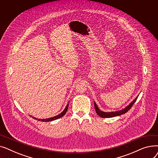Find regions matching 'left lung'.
Returning a JSON list of instances; mask_svg holds the SVG:
<instances>
[{"label": "left lung", "mask_w": 158, "mask_h": 158, "mask_svg": "<svg viewBox=\"0 0 158 158\" xmlns=\"http://www.w3.org/2000/svg\"><path fill=\"white\" fill-rule=\"evenodd\" d=\"M137 98H138V97H136L135 100L132 101V102H131L130 103V104H129V106H127L126 107H125V108H123V110H120V111H114V112H104V111H101L100 110L98 109V107L97 105L96 104L95 102H94L95 109L97 114L98 116H100V117H102V118H111V117H116V116H119V115H121V114H123L124 113H127L131 108V107L132 106V105L135 104V102L136 101Z\"/></svg>", "instance_id": "left-lung-1"}]
</instances>
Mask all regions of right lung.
Here are the masks:
<instances>
[{"label": "right lung", "instance_id": "obj_1", "mask_svg": "<svg viewBox=\"0 0 158 158\" xmlns=\"http://www.w3.org/2000/svg\"><path fill=\"white\" fill-rule=\"evenodd\" d=\"M68 108H69V104L66 105V107L64 108V110L60 114H58L57 116H55V117H51V118H46V119H38V120L39 121H41V122H51V121H52V120H55L56 119H58L60 118H61L62 117H63V116L65 114V113H66V111H67L68 110ZM35 119H38V118H36L34 117Z\"/></svg>", "mask_w": 158, "mask_h": 158}]
</instances>
